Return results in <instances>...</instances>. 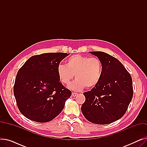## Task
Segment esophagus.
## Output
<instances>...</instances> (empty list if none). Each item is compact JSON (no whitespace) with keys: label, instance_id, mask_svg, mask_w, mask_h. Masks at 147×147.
Segmentation results:
<instances>
[{"label":"esophagus","instance_id":"obj_1","mask_svg":"<svg viewBox=\"0 0 147 147\" xmlns=\"http://www.w3.org/2000/svg\"><path fill=\"white\" fill-rule=\"evenodd\" d=\"M78 93H75V92H73V93H72V96H74V97L78 96Z\"/></svg>","mask_w":147,"mask_h":147}]
</instances>
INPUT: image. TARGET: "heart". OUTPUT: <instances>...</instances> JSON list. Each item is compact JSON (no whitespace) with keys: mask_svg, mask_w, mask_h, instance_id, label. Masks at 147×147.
I'll return each mask as SVG.
<instances>
[{"mask_svg":"<svg viewBox=\"0 0 147 147\" xmlns=\"http://www.w3.org/2000/svg\"><path fill=\"white\" fill-rule=\"evenodd\" d=\"M57 74L60 82L68 84L73 79H76L69 85L74 91H80L84 88L95 87L101 80L102 74V64L96 57L74 55L69 57L65 64H59Z\"/></svg>","mask_w":147,"mask_h":147,"instance_id":"b5f03b06","label":"heart"}]
</instances>
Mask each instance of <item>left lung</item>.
Listing matches in <instances>:
<instances>
[{"label": "left lung", "instance_id": "left-lung-1", "mask_svg": "<svg viewBox=\"0 0 147 147\" xmlns=\"http://www.w3.org/2000/svg\"><path fill=\"white\" fill-rule=\"evenodd\" d=\"M102 64L101 80L90 91L85 92L81 111L88 120L106 125L121 118L132 99V79L120 62L101 51H91Z\"/></svg>", "mask_w": 147, "mask_h": 147}]
</instances>
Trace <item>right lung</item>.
<instances>
[{
  "label": "right lung",
  "instance_id": "add662e5",
  "mask_svg": "<svg viewBox=\"0 0 147 147\" xmlns=\"http://www.w3.org/2000/svg\"><path fill=\"white\" fill-rule=\"evenodd\" d=\"M69 55L57 52L34 55L19 69L13 94L20 111L26 117L48 122L63 110L71 92L59 82L57 67Z\"/></svg>",
  "mask_w": 147,
  "mask_h": 147
}]
</instances>
